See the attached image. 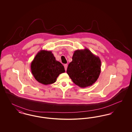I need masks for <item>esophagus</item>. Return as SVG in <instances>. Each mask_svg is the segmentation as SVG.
Instances as JSON below:
<instances>
[{"instance_id":"34e87169","label":"esophagus","mask_w":132,"mask_h":132,"mask_svg":"<svg viewBox=\"0 0 132 132\" xmlns=\"http://www.w3.org/2000/svg\"><path fill=\"white\" fill-rule=\"evenodd\" d=\"M64 68H65V70L66 71V70H67V67H68V65L67 64H64Z\"/></svg>"}]
</instances>
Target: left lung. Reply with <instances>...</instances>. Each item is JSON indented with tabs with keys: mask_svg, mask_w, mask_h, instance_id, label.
Instances as JSON below:
<instances>
[{
	"mask_svg": "<svg viewBox=\"0 0 132 132\" xmlns=\"http://www.w3.org/2000/svg\"><path fill=\"white\" fill-rule=\"evenodd\" d=\"M101 72V61L87 48L75 50L67 73L72 81L81 88L91 86L98 79Z\"/></svg>",
	"mask_w": 132,
	"mask_h": 132,
	"instance_id": "obj_1",
	"label": "left lung"
}]
</instances>
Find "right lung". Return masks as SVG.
I'll use <instances>...</instances> for the list:
<instances>
[{
    "label": "right lung",
    "mask_w": 132,
    "mask_h": 132,
    "mask_svg": "<svg viewBox=\"0 0 132 132\" xmlns=\"http://www.w3.org/2000/svg\"><path fill=\"white\" fill-rule=\"evenodd\" d=\"M32 75L38 82L44 85L56 82L59 74L65 72L63 65L56 61L51 51L40 50L31 64Z\"/></svg>",
    "instance_id": "1"
}]
</instances>
